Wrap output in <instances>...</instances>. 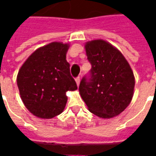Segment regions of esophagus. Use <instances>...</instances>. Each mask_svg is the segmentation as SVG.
Returning a JSON list of instances; mask_svg holds the SVG:
<instances>
[{"mask_svg":"<svg viewBox=\"0 0 156 156\" xmlns=\"http://www.w3.org/2000/svg\"><path fill=\"white\" fill-rule=\"evenodd\" d=\"M76 83H77V85H78V87L79 84H80V78H79V77L76 78Z\"/></svg>","mask_w":156,"mask_h":156,"instance_id":"esophagus-1","label":"esophagus"}]
</instances>
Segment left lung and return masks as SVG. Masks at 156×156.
I'll return each mask as SVG.
<instances>
[{"label":"left lung","mask_w":156,"mask_h":156,"mask_svg":"<svg viewBox=\"0 0 156 156\" xmlns=\"http://www.w3.org/2000/svg\"><path fill=\"white\" fill-rule=\"evenodd\" d=\"M92 68L83 77L79 93L89 111L98 117L110 119L119 115L130 104L134 76L124 55L101 39L85 43Z\"/></svg>","instance_id":"left-lung-1"}]
</instances>
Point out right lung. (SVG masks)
Masks as SVG:
<instances>
[{
  "instance_id": "right-lung-1",
  "label": "right lung",
  "mask_w": 156,
  "mask_h": 156,
  "mask_svg": "<svg viewBox=\"0 0 156 156\" xmlns=\"http://www.w3.org/2000/svg\"><path fill=\"white\" fill-rule=\"evenodd\" d=\"M69 44L53 41L37 49L19 69L16 83L26 108L41 119L62 113L66 93L78 87L66 60Z\"/></svg>"
}]
</instances>
